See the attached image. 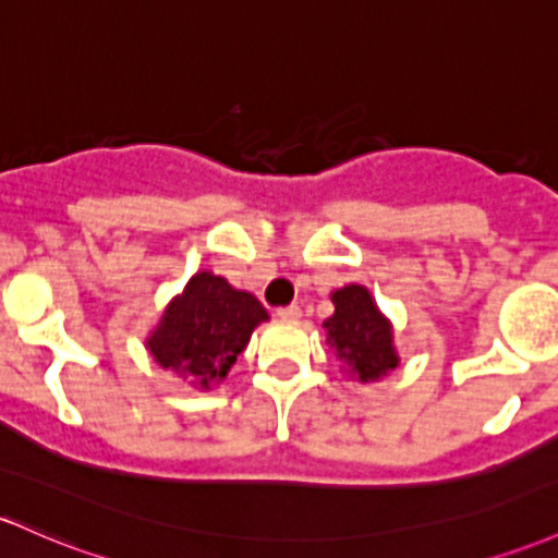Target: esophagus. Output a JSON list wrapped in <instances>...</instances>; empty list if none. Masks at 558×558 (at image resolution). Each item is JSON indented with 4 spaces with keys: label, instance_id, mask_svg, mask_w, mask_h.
Wrapping results in <instances>:
<instances>
[{
    "label": "esophagus",
    "instance_id": "34e87169",
    "mask_svg": "<svg viewBox=\"0 0 558 558\" xmlns=\"http://www.w3.org/2000/svg\"><path fill=\"white\" fill-rule=\"evenodd\" d=\"M278 317L280 320H299V317H302V310H299L296 304H289V307L278 310Z\"/></svg>",
    "mask_w": 558,
    "mask_h": 558
}]
</instances>
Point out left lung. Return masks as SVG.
<instances>
[{"label":"left lung","mask_w":558,"mask_h":558,"mask_svg":"<svg viewBox=\"0 0 558 558\" xmlns=\"http://www.w3.org/2000/svg\"><path fill=\"white\" fill-rule=\"evenodd\" d=\"M333 315L323 323L326 344L341 371L360 384L381 381L400 365L395 347V326L378 310L373 293L360 283H347L344 289L330 293Z\"/></svg>","instance_id":"obj_1"}]
</instances>
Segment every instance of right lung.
Listing matches in <instances>:
<instances>
[{
	"mask_svg": "<svg viewBox=\"0 0 558 558\" xmlns=\"http://www.w3.org/2000/svg\"><path fill=\"white\" fill-rule=\"evenodd\" d=\"M269 320L254 293L235 289L211 269H198L161 312L145 339L158 368L209 391L228 378L256 326Z\"/></svg>",
	"mask_w": 558,
	"mask_h": 558,
	"instance_id": "add662e5",
	"label": "right lung"
}]
</instances>
